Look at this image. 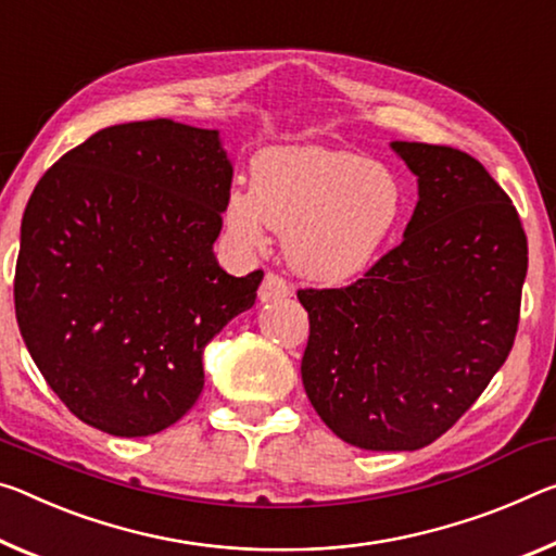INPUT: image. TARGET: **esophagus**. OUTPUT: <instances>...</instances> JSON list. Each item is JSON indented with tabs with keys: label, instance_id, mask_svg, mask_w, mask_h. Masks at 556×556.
<instances>
[{
	"label": "esophagus",
	"instance_id": "1",
	"mask_svg": "<svg viewBox=\"0 0 556 556\" xmlns=\"http://www.w3.org/2000/svg\"><path fill=\"white\" fill-rule=\"evenodd\" d=\"M285 296H289V285L279 275H271L269 271L260 287V302L269 304V302H277V299H285Z\"/></svg>",
	"mask_w": 556,
	"mask_h": 556
}]
</instances>
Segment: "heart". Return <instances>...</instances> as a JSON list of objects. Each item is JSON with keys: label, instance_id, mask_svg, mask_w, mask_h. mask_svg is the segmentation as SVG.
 Returning a JSON list of instances; mask_svg holds the SVG:
<instances>
[{"label": "heart", "instance_id": "1", "mask_svg": "<svg viewBox=\"0 0 556 556\" xmlns=\"http://www.w3.org/2000/svg\"><path fill=\"white\" fill-rule=\"evenodd\" d=\"M405 190L391 167L326 146H275L252 163V190L225 198V227L244 250H262L269 227L285 235L296 275L346 285L368 271L399 230Z\"/></svg>", "mask_w": 556, "mask_h": 556}]
</instances>
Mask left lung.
I'll return each instance as SVG.
<instances>
[{
    "label": "left lung",
    "instance_id": "8db88e82",
    "mask_svg": "<svg viewBox=\"0 0 556 556\" xmlns=\"http://www.w3.org/2000/svg\"><path fill=\"white\" fill-rule=\"evenodd\" d=\"M418 178L403 242L343 289H302L314 410L364 451H418L463 416L515 343L527 237L482 163L393 140Z\"/></svg>",
    "mask_w": 556,
    "mask_h": 556
}]
</instances>
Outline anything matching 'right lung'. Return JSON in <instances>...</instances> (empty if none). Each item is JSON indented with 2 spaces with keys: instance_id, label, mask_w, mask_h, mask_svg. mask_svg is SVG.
<instances>
[{
  "instance_id": "add662e5",
  "label": "right lung",
  "mask_w": 556,
  "mask_h": 556,
  "mask_svg": "<svg viewBox=\"0 0 556 556\" xmlns=\"http://www.w3.org/2000/svg\"><path fill=\"white\" fill-rule=\"evenodd\" d=\"M232 161L219 130L167 118L93 134L34 188L14 306L34 364L78 420L161 433L205 386L202 351L257 299L213 244Z\"/></svg>"
}]
</instances>
